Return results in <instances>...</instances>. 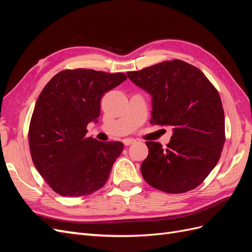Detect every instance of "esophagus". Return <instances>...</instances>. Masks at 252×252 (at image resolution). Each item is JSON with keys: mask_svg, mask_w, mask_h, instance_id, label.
I'll use <instances>...</instances> for the list:
<instances>
[{"mask_svg": "<svg viewBox=\"0 0 252 252\" xmlns=\"http://www.w3.org/2000/svg\"><path fill=\"white\" fill-rule=\"evenodd\" d=\"M135 142H136V141H135L134 139H125V140L123 141L125 146H129V145H131V144H133V143H135Z\"/></svg>", "mask_w": 252, "mask_h": 252, "instance_id": "34e87169", "label": "esophagus"}]
</instances>
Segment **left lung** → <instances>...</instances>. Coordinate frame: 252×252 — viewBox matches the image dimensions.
<instances>
[{
    "label": "left lung",
    "mask_w": 252,
    "mask_h": 252,
    "mask_svg": "<svg viewBox=\"0 0 252 252\" xmlns=\"http://www.w3.org/2000/svg\"><path fill=\"white\" fill-rule=\"evenodd\" d=\"M127 75L152 96L150 123L173 129L166 148L146 142L144 180L168 193L194 189L215 168L224 147L225 117L218 90L199 68L181 60Z\"/></svg>",
    "instance_id": "obj_1"
}]
</instances>
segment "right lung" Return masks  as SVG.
Returning a JSON list of instances; mask_svg holds the SVG:
<instances>
[{
	"mask_svg": "<svg viewBox=\"0 0 252 252\" xmlns=\"http://www.w3.org/2000/svg\"><path fill=\"white\" fill-rule=\"evenodd\" d=\"M126 79L122 72L66 69L42 90L30 120L28 142L36 170L53 191L82 196L106 184L124 145L87 138L86 128L97 122L105 93Z\"/></svg>",
	"mask_w": 252,
	"mask_h": 252,
	"instance_id": "obj_1",
	"label": "right lung"
}]
</instances>
